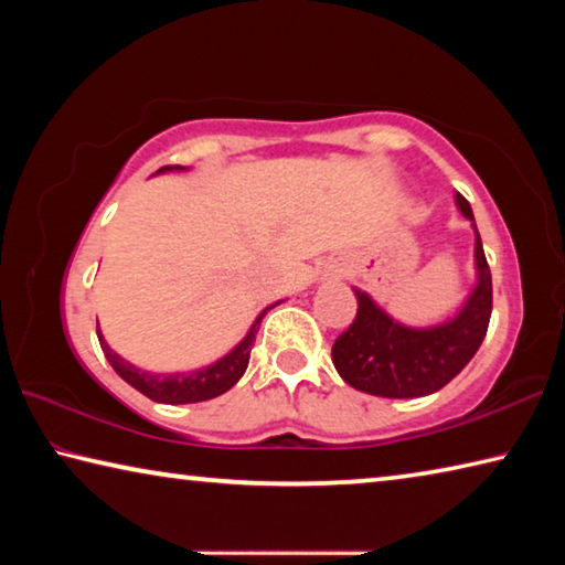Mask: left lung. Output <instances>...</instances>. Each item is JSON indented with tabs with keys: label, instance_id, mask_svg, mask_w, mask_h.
Returning <instances> with one entry per match:
<instances>
[{
	"label": "left lung",
	"instance_id": "obj_1",
	"mask_svg": "<svg viewBox=\"0 0 565 565\" xmlns=\"http://www.w3.org/2000/svg\"><path fill=\"white\" fill-rule=\"evenodd\" d=\"M456 206L473 224L476 286L461 309L436 327L416 329L391 319L366 291L353 289L356 319L333 341L331 361L349 386L371 396L418 398L436 394L463 371L489 331L493 286L471 204L456 194Z\"/></svg>",
	"mask_w": 565,
	"mask_h": 565
}]
</instances>
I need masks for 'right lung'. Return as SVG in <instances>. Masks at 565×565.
I'll return each instance as SVG.
<instances>
[{
    "instance_id": "add662e5",
    "label": "right lung",
    "mask_w": 565,
    "mask_h": 565,
    "mask_svg": "<svg viewBox=\"0 0 565 565\" xmlns=\"http://www.w3.org/2000/svg\"><path fill=\"white\" fill-rule=\"evenodd\" d=\"M186 167H161L157 174L161 171H184ZM279 303V301H276ZM276 303L266 306V309L256 317V321L252 323L246 337L236 343V347L209 366H202L191 374H151V371H141L134 366V363L124 361L117 351H114L107 341H104L102 331L97 329V337L102 343V351L107 361L111 363V369L127 381L129 386H134L139 394H145L147 398L157 401V404H199V401H209L226 394L238 379L244 376V371L248 366V353H252L256 331H259V323L266 317V311L274 309Z\"/></svg>"
}]
</instances>
